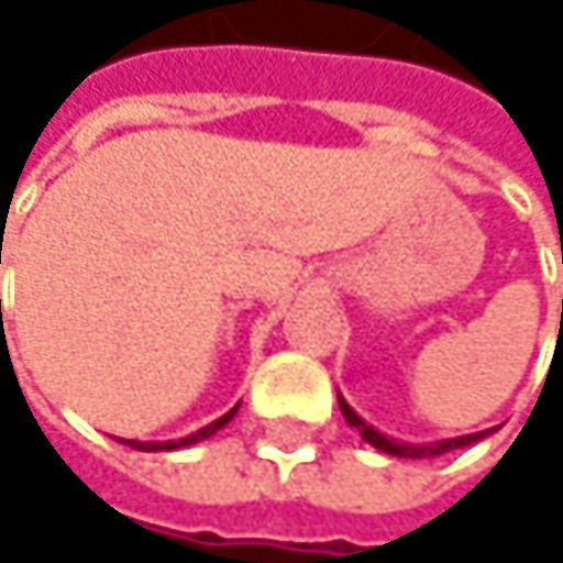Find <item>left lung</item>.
I'll return each instance as SVG.
<instances>
[{
	"label": "left lung",
	"mask_w": 563,
	"mask_h": 563,
	"mask_svg": "<svg viewBox=\"0 0 563 563\" xmlns=\"http://www.w3.org/2000/svg\"><path fill=\"white\" fill-rule=\"evenodd\" d=\"M338 405H341V416L347 419V426H354L367 445H375V449L388 452V456H401V460H432V456H442V452H452V449L473 445V442H479L483 435H489V429H486V432H473V435H460V439H445V442H432V445H408V442L385 439V435H382V432H375L372 426H364V422H361V416L354 412V408H351L341 395H338Z\"/></svg>",
	"instance_id": "left-lung-1"
}]
</instances>
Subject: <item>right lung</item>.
Returning a JSON list of instances; mask_svg holds the SVG:
<instances>
[{
  "mask_svg": "<svg viewBox=\"0 0 563 563\" xmlns=\"http://www.w3.org/2000/svg\"><path fill=\"white\" fill-rule=\"evenodd\" d=\"M240 408V405H235ZM235 408L232 412H225L222 419H216V422H209L206 429H199V432H191V435H185V439H175V442H128V445H134V449H141V452H168V449H181V445H196V442H202V439H209V435H216L232 416H235Z\"/></svg>",
  "mask_w": 563,
  "mask_h": 563,
  "instance_id": "right-lung-1",
  "label": "right lung"
}]
</instances>
